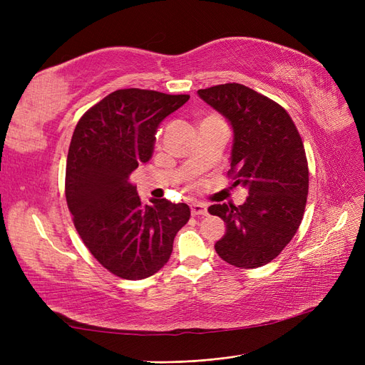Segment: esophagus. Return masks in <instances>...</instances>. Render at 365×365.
<instances>
[{
	"mask_svg": "<svg viewBox=\"0 0 365 365\" xmlns=\"http://www.w3.org/2000/svg\"><path fill=\"white\" fill-rule=\"evenodd\" d=\"M190 212H192V216H205L207 215V207H205V204L195 202V204L190 205Z\"/></svg>",
	"mask_w": 365,
	"mask_h": 365,
	"instance_id": "1",
	"label": "esophagus"
}]
</instances>
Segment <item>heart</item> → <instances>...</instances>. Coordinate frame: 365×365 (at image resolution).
I'll list each match as a JSON object with an SVG mask.
<instances>
[{"mask_svg": "<svg viewBox=\"0 0 365 365\" xmlns=\"http://www.w3.org/2000/svg\"><path fill=\"white\" fill-rule=\"evenodd\" d=\"M219 115H216V114H210V115H205L201 121H200V123H202V121H205V120H210V118H217Z\"/></svg>", "mask_w": 365, "mask_h": 365, "instance_id": "obj_1", "label": "heart"}]
</instances>
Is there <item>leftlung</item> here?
<instances>
[{"instance_id": "1", "label": "left lung", "mask_w": 365, "mask_h": 365, "mask_svg": "<svg viewBox=\"0 0 365 365\" xmlns=\"http://www.w3.org/2000/svg\"><path fill=\"white\" fill-rule=\"evenodd\" d=\"M197 94L231 121L228 178L248 189L245 204L208 207L227 225L215 250L237 268L263 267L289 244L304 216L309 168L300 132L282 105L245 85H216Z\"/></svg>"}]
</instances>
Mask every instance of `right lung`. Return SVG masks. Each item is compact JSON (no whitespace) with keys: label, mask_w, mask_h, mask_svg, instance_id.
I'll return each mask as SVG.
<instances>
[{"label":"right lung","mask_w":365,"mask_h":365,"mask_svg":"<svg viewBox=\"0 0 365 365\" xmlns=\"http://www.w3.org/2000/svg\"><path fill=\"white\" fill-rule=\"evenodd\" d=\"M189 98L117 90L88 109L73 132L65 170L73 224L94 259L120 279L141 280L158 272L190 219L182 202L143 204L129 181L138 164L149 161L158 125Z\"/></svg>","instance_id":"add662e5"}]
</instances>
